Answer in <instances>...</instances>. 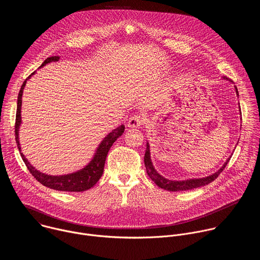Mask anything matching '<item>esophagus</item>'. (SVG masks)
<instances>
[{"label": "esophagus", "mask_w": 260, "mask_h": 260, "mask_svg": "<svg viewBox=\"0 0 260 260\" xmlns=\"http://www.w3.org/2000/svg\"><path fill=\"white\" fill-rule=\"evenodd\" d=\"M144 121H145L144 117H142L141 115H135L129 118L127 122V126L132 128H137V127H140L144 123Z\"/></svg>", "instance_id": "esophagus-1"}]
</instances>
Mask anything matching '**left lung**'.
<instances>
[{
	"instance_id": "8db88e82",
	"label": "left lung",
	"mask_w": 260,
	"mask_h": 260,
	"mask_svg": "<svg viewBox=\"0 0 260 260\" xmlns=\"http://www.w3.org/2000/svg\"><path fill=\"white\" fill-rule=\"evenodd\" d=\"M223 79L229 80L230 82H232V80H230L226 77H223ZM237 95L239 96V91L238 88L235 87ZM240 115L242 116L241 113V108H240ZM242 119V118H241ZM146 152H145V156H144V162H145V167H146V171L149 178L157 185L158 187L169 190V191H183V190H190L193 188H198V187H202L205 186V185H208L209 183L213 182L218 176L219 174L224 170V168L226 167L228 162L230 161L231 157L230 156L226 161L223 164L217 172H215L214 174L204 177V178H194V179H187V180H182V181H177V180H169L167 178H165L164 176H161L159 173H157V171L155 170V168L153 167V164L151 161V156H150V146L149 143L147 142L146 144Z\"/></svg>"
}]
</instances>
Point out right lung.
I'll return each mask as SVG.
<instances>
[{"mask_svg": "<svg viewBox=\"0 0 260 260\" xmlns=\"http://www.w3.org/2000/svg\"><path fill=\"white\" fill-rule=\"evenodd\" d=\"M59 59V56H51L47 57L44 62L41 64L40 68L44 67L45 64L51 62V61H57ZM35 73H31L30 75L24 80V82L21 85V88L18 93L17 98V110H16V120H15V140L16 144L18 147V150L20 151V155L22 157V160L24 161L27 170L30 172V174L36 178V180H38L44 186L58 190V191H71V192H81L90 189L93 185L100 180L104 173V167H105V161L107 158V154L110 150L111 146L113 145V143L123 134L124 132V125H120L117 128L113 129L111 133H109L104 140L101 142L99 147L96 148L95 153L92 157V159L89 161L87 166H85L83 169L75 172V173H71L67 175H59V176H52V175H47L44 173H41L37 169H35L25 158V156L21 153V148L19 144V138H18V133H19V127L21 124V103H22V92L24 89V86L26 84V81L35 75Z\"/></svg>", "mask_w": 260, "mask_h": 260, "instance_id": "add662e5", "label": "right lung"}]
</instances>
